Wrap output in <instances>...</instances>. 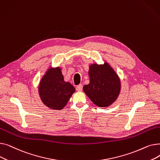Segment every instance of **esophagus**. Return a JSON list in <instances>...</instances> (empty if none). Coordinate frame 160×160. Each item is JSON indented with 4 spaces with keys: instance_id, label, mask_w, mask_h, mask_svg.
Listing matches in <instances>:
<instances>
[{
    "instance_id": "obj_1",
    "label": "esophagus",
    "mask_w": 160,
    "mask_h": 160,
    "mask_svg": "<svg viewBox=\"0 0 160 160\" xmlns=\"http://www.w3.org/2000/svg\"><path fill=\"white\" fill-rule=\"evenodd\" d=\"M82 88H83L82 84H80V85H78V86H77V88H76V89H77V91L80 92V91H82Z\"/></svg>"
}]
</instances>
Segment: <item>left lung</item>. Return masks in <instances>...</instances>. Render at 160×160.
<instances>
[{"label": "left lung", "mask_w": 160, "mask_h": 160, "mask_svg": "<svg viewBox=\"0 0 160 160\" xmlns=\"http://www.w3.org/2000/svg\"><path fill=\"white\" fill-rule=\"evenodd\" d=\"M89 83L83 87L86 95L100 108L111 106L120 95L121 83L118 74L107 62L89 66Z\"/></svg>", "instance_id": "1"}]
</instances>
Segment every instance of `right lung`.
Listing matches in <instances>:
<instances>
[{
    "instance_id": "1",
    "label": "right lung",
    "mask_w": 160,
    "mask_h": 160,
    "mask_svg": "<svg viewBox=\"0 0 160 160\" xmlns=\"http://www.w3.org/2000/svg\"><path fill=\"white\" fill-rule=\"evenodd\" d=\"M74 92L71 83L64 80L60 67H49L39 83L38 93L42 102L52 110H62Z\"/></svg>"
}]
</instances>
